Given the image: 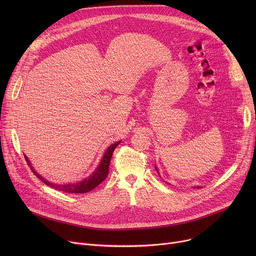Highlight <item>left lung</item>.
Wrapping results in <instances>:
<instances>
[{
    "label": "left lung",
    "mask_w": 256,
    "mask_h": 256,
    "mask_svg": "<svg viewBox=\"0 0 256 256\" xmlns=\"http://www.w3.org/2000/svg\"><path fill=\"white\" fill-rule=\"evenodd\" d=\"M156 170H158V169H156Z\"/></svg>",
    "instance_id": "left-lung-1"
}]
</instances>
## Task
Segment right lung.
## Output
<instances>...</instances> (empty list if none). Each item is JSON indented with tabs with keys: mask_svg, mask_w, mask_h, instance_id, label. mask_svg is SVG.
<instances>
[{
	"mask_svg": "<svg viewBox=\"0 0 256 256\" xmlns=\"http://www.w3.org/2000/svg\"><path fill=\"white\" fill-rule=\"evenodd\" d=\"M120 143V141L112 144L109 148L106 150V152H104L102 160H100V166L96 169L90 176H88L87 178H85L82 182H78L76 184H52L48 182L46 180H44L42 176H40L39 174L33 169V167L31 166V163L29 162L28 158L24 156V158L26 160V163H28L29 167L31 168V170L33 171V173L35 176L42 180V182H44L46 186L54 188L55 190L58 191H62L64 193H70V194H83V193H87L91 190H93L94 188H96L100 184H102L106 178L108 176V174H109V166H110V162H111V158L113 154V152L115 150V148L117 147V145Z\"/></svg>",
	"mask_w": 256,
	"mask_h": 256,
	"instance_id": "add662e5",
	"label": "right lung"
}]
</instances>
